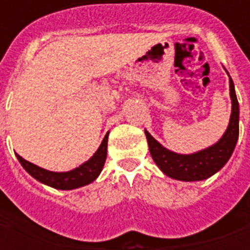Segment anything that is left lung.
<instances>
[{
	"label": "left lung",
	"mask_w": 250,
	"mask_h": 250,
	"mask_svg": "<svg viewBox=\"0 0 250 250\" xmlns=\"http://www.w3.org/2000/svg\"><path fill=\"white\" fill-rule=\"evenodd\" d=\"M229 83H230L231 98L230 122L224 136L214 146L205 148L195 154L181 155L166 150L147 131H145L152 159L166 175L188 182L202 181L217 173L229 161L238 139V118H240L238 100L234 91V84L230 77H229Z\"/></svg>",
	"instance_id": "1"
}]
</instances>
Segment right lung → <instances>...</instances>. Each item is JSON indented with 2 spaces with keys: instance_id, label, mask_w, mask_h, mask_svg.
<instances>
[{
  "instance_id": "obj_1",
  "label": "right lung",
  "mask_w": 250,
  "mask_h": 250,
  "mask_svg": "<svg viewBox=\"0 0 250 250\" xmlns=\"http://www.w3.org/2000/svg\"><path fill=\"white\" fill-rule=\"evenodd\" d=\"M107 142H108V134L104 136L102 145L98 148V151L93 154V157L83 163L82 166H79L72 171H66V173H53V171H48L45 168H41L36 166L33 163L25 161L24 158L17 155V159L20 163L22 165V167L28 171V173L40 181L42 184L48 185L51 188H60V190H71V188H77L84 185H88L93 182L98 178V175L102 171V168L107 158Z\"/></svg>"
}]
</instances>
